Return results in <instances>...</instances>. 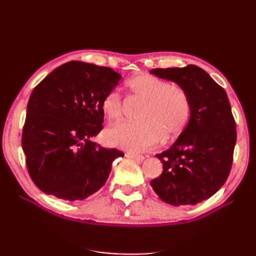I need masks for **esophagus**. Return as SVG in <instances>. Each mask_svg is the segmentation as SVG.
<instances>
[{
  "label": "esophagus",
  "instance_id": "34e87169",
  "mask_svg": "<svg viewBox=\"0 0 256 256\" xmlns=\"http://www.w3.org/2000/svg\"><path fill=\"white\" fill-rule=\"evenodd\" d=\"M125 156H126V157H128V158H131V159L136 160V162H142V160H144V156L138 154H136V152H126V154H125Z\"/></svg>",
  "mask_w": 256,
  "mask_h": 256
}]
</instances>
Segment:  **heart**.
Instances as JSON below:
<instances>
[{
	"label": "heart",
	"instance_id": "1",
	"mask_svg": "<svg viewBox=\"0 0 256 256\" xmlns=\"http://www.w3.org/2000/svg\"><path fill=\"white\" fill-rule=\"evenodd\" d=\"M128 97L142 102L136 123H120L105 132L107 144L141 151L162 140H172L188 125L192 104L188 92L178 84H170L162 78L140 73L126 81ZM107 120L118 122L123 114V102L118 92H110L100 102Z\"/></svg>",
	"mask_w": 256,
	"mask_h": 256
}]
</instances>
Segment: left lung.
I'll list each match as a JSON object with an SVG mask.
<instances>
[{"label": "left lung", "mask_w": 256, "mask_h": 256, "mask_svg": "<svg viewBox=\"0 0 256 256\" xmlns=\"http://www.w3.org/2000/svg\"><path fill=\"white\" fill-rule=\"evenodd\" d=\"M162 79L175 81L188 92L190 118L170 149L157 154L162 172L150 185L172 206L196 204L226 183L236 144V122L227 94L196 66L154 68Z\"/></svg>", "instance_id": "obj_1"}]
</instances>
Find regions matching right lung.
<instances>
[{
	"instance_id": "add662e5",
	"label": "right lung",
	"mask_w": 256,
	"mask_h": 256,
	"mask_svg": "<svg viewBox=\"0 0 256 256\" xmlns=\"http://www.w3.org/2000/svg\"><path fill=\"white\" fill-rule=\"evenodd\" d=\"M120 79L110 68L71 60L34 86L21 144L30 178L42 192L84 200L105 185L124 154L92 138L102 130V98Z\"/></svg>"
}]
</instances>
